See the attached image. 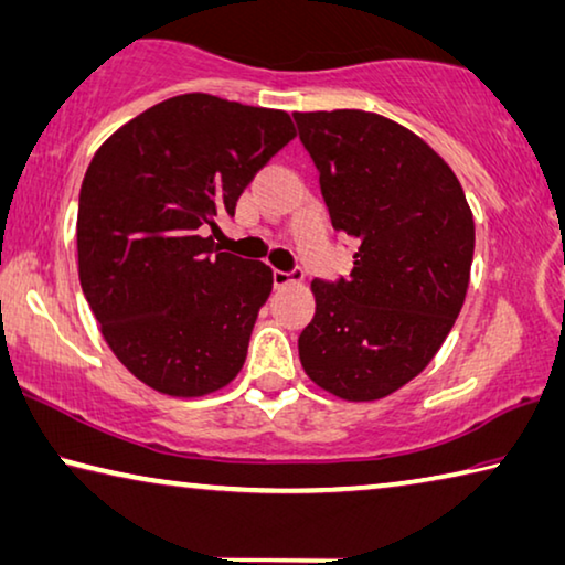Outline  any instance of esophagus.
I'll return each instance as SVG.
<instances>
[{
  "instance_id": "34e87169",
  "label": "esophagus",
  "mask_w": 565,
  "mask_h": 565,
  "mask_svg": "<svg viewBox=\"0 0 565 565\" xmlns=\"http://www.w3.org/2000/svg\"><path fill=\"white\" fill-rule=\"evenodd\" d=\"M297 281H301L299 268H294V271H279V268H274V286H276V289H281V286H289V284H297Z\"/></svg>"
}]
</instances>
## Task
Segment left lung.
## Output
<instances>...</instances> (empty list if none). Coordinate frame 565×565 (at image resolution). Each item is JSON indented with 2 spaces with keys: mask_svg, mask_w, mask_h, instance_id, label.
Listing matches in <instances>:
<instances>
[{
  "mask_svg": "<svg viewBox=\"0 0 565 565\" xmlns=\"http://www.w3.org/2000/svg\"><path fill=\"white\" fill-rule=\"evenodd\" d=\"M331 226L356 238L347 279L311 281L299 337L309 380L349 402L417 377L458 319L476 223L450 166L399 122L364 110L294 113Z\"/></svg>",
  "mask_w": 565,
  "mask_h": 565,
  "instance_id": "1",
  "label": "left lung"
}]
</instances>
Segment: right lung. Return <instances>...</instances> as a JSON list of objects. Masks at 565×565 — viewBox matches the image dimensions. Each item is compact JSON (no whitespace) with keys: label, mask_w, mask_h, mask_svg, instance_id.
<instances>
[{"label":"right lung","mask_w":565,"mask_h":565,"mask_svg":"<svg viewBox=\"0 0 565 565\" xmlns=\"http://www.w3.org/2000/svg\"><path fill=\"white\" fill-rule=\"evenodd\" d=\"M294 136L284 110L188 93L125 122L87 166L79 286L107 347L148 387L203 397L244 366L274 274L203 231L234 216L244 188Z\"/></svg>","instance_id":"1"}]
</instances>
